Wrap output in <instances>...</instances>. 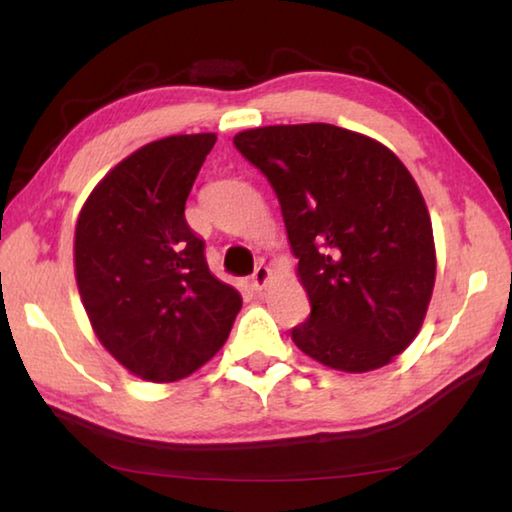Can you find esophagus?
I'll return each instance as SVG.
<instances>
[{
	"instance_id": "obj_1",
	"label": "esophagus",
	"mask_w": 512,
	"mask_h": 512,
	"mask_svg": "<svg viewBox=\"0 0 512 512\" xmlns=\"http://www.w3.org/2000/svg\"><path fill=\"white\" fill-rule=\"evenodd\" d=\"M271 277H273L271 268H268L266 264H259V266L255 268V273H253V289H255V291L266 289L268 282H271Z\"/></svg>"
}]
</instances>
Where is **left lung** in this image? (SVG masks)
<instances>
[{"instance_id": "obj_1", "label": "left lung", "mask_w": 512, "mask_h": 512, "mask_svg": "<svg viewBox=\"0 0 512 512\" xmlns=\"http://www.w3.org/2000/svg\"><path fill=\"white\" fill-rule=\"evenodd\" d=\"M235 146L275 189L309 296L293 343L343 372L391 363L418 336L436 282L429 210L409 169L332 124L250 128Z\"/></svg>"}]
</instances>
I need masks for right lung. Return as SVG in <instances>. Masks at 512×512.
<instances>
[{"label": "right lung", "instance_id": "add662e5", "mask_svg": "<svg viewBox=\"0 0 512 512\" xmlns=\"http://www.w3.org/2000/svg\"><path fill=\"white\" fill-rule=\"evenodd\" d=\"M214 133L142 146L103 176L74 232V273L90 325L135 377L169 384L223 348L241 309L214 277L185 203Z\"/></svg>", "mask_w": 512, "mask_h": 512}]
</instances>
